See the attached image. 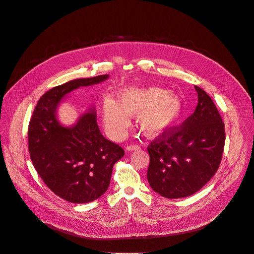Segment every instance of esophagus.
I'll list each match as a JSON object with an SVG mask.
<instances>
[{
  "instance_id": "34e87169",
  "label": "esophagus",
  "mask_w": 254,
  "mask_h": 254,
  "mask_svg": "<svg viewBox=\"0 0 254 254\" xmlns=\"http://www.w3.org/2000/svg\"><path fill=\"white\" fill-rule=\"evenodd\" d=\"M139 148H140L139 145H137V144H131V145H127L126 149H127V151H132V150H137V149H139Z\"/></svg>"
}]
</instances>
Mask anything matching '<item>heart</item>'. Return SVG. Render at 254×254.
<instances>
[{"instance_id":"obj_1","label":"heart","mask_w":254,"mask_h":254,"mask_svg":"<svg viewBox=\"0 0 254 254\" xmlns=\"http://www.w3.org/2000/svg\"><path fill=\"white\" fill-rule=\"evenodd\" d=\"M102 113L106 128L113 136L123 134L129 123L128 116H138L142 132L156 136L177 125L183 114V102L161 88H127L120 93L119 102L106 98Z\"/></svg>"}]
</instances>
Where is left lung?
Here are the masks:
<instances>
[{
	"label": "left lung",
	"instance_id": "1",
	"mask_svg": "<svg viewBox=\"0 0 254 254\" xmlns=\"http://www.w3.org/2000/svg\"><path fill=\"white\" fill-rule=\"evenodd\" d=\"M194 89L198 98L194 113L147 146L148 184L166 198L197 192L215 175L221 161L224 124L210 97L199 87Z\"/></svg>",
	"mask_w": 254,
	"mask_h": 254
}]
</instances>
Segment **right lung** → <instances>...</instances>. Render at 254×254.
<instances>
[{
	"instance_id": "1",
	"label": "right lung",
	"mask_w": 254,
	"mask_h": 254,
	"mask_svg": "<svg viewBox=\"0 0 254 254\" xmlns=\"http://www.w3.org/2000/svg\"><path fill=\"white\" fill-rule=\"evenodd\" d=\"M108 78L109 74L76 78L53 88L39 100L30 121L29 151L37 173L55 194L72 203L102 196L125 151L101 133L94 107L71 127L61 125L57 111L71 91Z\"/></svg>"
}]
</instances>
